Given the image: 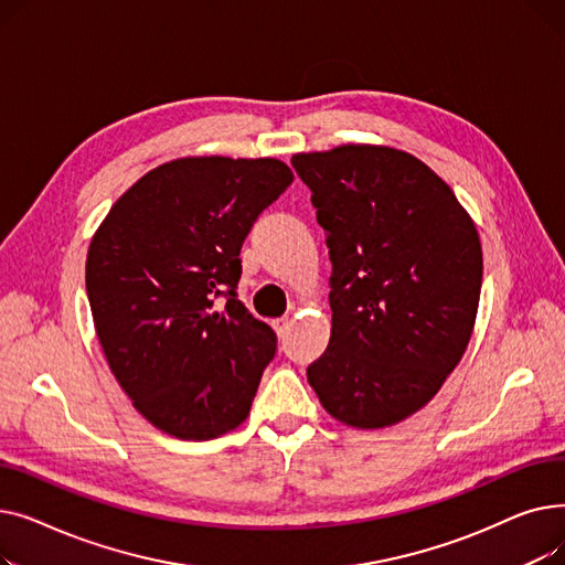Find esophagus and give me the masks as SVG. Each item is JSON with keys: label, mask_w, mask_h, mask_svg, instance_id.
Returning a JSON list of instances; mask_svg holds the SVG:
<instances>
[{"label": "esophagus", "mask_w": 565, "mask_h": 565, "mask_svg": "<svg viewBox=\"0 0 565 565\" xmlns=\"http://www.w3.org/2000/svg\"><path fill=\"white\" fill-rule=\"evenodd\" d=\"M290 318H277V320H273V328H275V332L279 334V337H284L286 332H288V328H290Z\"/></svg>", "instance_id": "1"}]
</instances>
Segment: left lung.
I'll return each instance as SVG.
<instances>
[{"mask_svg":"<svg viewBox=\"0 0 565 565\" xmlns=\"http://www.w3.org/2000/svg\"><path fill=\"white\" fill-rule=\"evenodd\" d=\"M332 260V337L307 377L345 426L422 409L458 366L477 320L483 252L451 188L390 146L298 153Z\"/></svg>","mask_w":565,"mask_h":565,"instance_id":"left-lung-1","label":"left lung"}]
</instances>
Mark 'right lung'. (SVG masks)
Segmentation results:
<instances>
[{
  "label": "right lung",
  "instance_id": "right-lung-1",
  "mask_svg": "<svg viewBox=\"0 0 565 565\" xmlns=\"http://www.w3.org/2000/svg\"><path fill=\"white\" fill-rule=\"evenodd\" d=\"M292 183L275 158H181L118 199L86 254V295L107 364L143 419L178 439L241 426L277 352L237 300L241 249Z\"/></svg>",
  "mask_w": 565,
  "mask_h": 565
}]
</instances>
